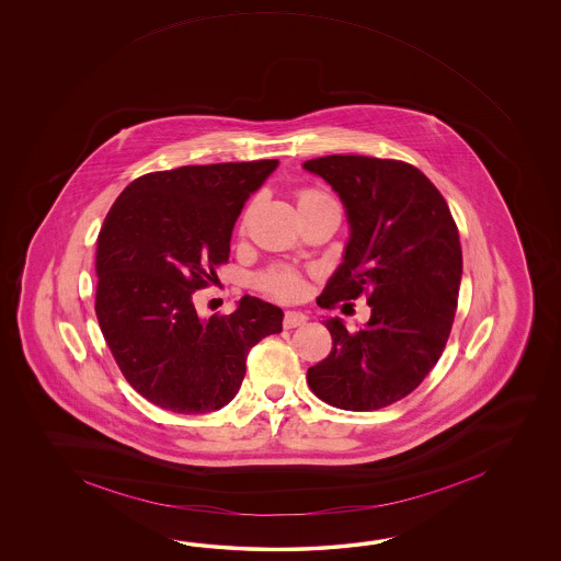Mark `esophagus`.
<instances>
[{
    "mask_svg": "<svg viewBox=\"0 0 561 561\" xmlns=\"http://www.w3.org/2000/svg\"><path fill=\"white\" fill-rule=\"evenodd\" d=\"M305 322H307V314H302V312H298V310H286L283 327H285V329H295V327H300V324H305Z\"/></svg>",
    "mask_w": 561,
    "mask_h": 561,
    "instance_id": "1",
    "label": "esophagus"
}]
</instances>
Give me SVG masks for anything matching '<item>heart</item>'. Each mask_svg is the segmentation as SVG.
<instances>
[{"instance_id":"1","label":"heart","mask_w":561,"mask_h":561,"mask_svg":"<svg viewBox=\"0 0 561 561\" xmlns=\"http://www.w3.org/2000/svg\"><path fill=\"white\" fill-rule=\"evenodd\" d=\"M327 198H329V196H327L324 192L314 191V188H302V191H298L297 194L298 208H302V206H307V204L319 203V201H327ZM252 206H254V203L244 210L242 227L249 222ZM256 285H259V288H261L263 293H266V295L283 298V300L298 298L302 295V290H305L300 275L295 273V271H290V268H280V266L264 271L263 275L256 278Z\"/></svg>"}]
</instances>
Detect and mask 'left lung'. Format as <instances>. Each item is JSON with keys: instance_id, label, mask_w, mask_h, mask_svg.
I'll return each instance as SVG.
<instances>
[{"instance_id": "obj_1", "label": "left lung", "mask_w": 561, "mask_h": 561, "mask_svg": "<svg viewBox=\"0 0 561 561\" xmlns=\"http://www.w3.org/2000/svg\"><path fill=\"white\" fill-rule=\"evenodd\" d=\"M345 204V261L317 298L322 309L367 297L365 329L327 319L329 357L307 370L310 391L345 411H375L415 391L442 357L463 273L449 206L419 168L391 158L307 160Z\"/></svg>"}]
</instances>
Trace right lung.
Listing matches in <instances>:
<instances>
[{
  "instance_id": "add662e5",
  "label": "right lung",
  "mask_w": 561,
  "mask_h": 561,
  "mask_svg": "<svg viewBox=\"0 0 561 561\" xmlns=\"http://www.w3.org/2000/svg\"><path fill=\"white\" fill-rule=\"evenodd\" d=\"M276 164L150 172L112 204L95 242V317L124 379L150 403L182 415L227 405L252 346L283 331V310L251 295L210 319L192 302L228 263L240 210Z\"/></svg>"
}]
</instances>
